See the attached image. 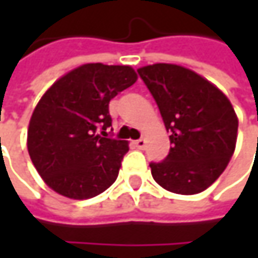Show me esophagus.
I'll list each match as a JSON object with an SVG mask.
<instances>
[{"label":"esophagus","mask_w":258,"mask_h":258,"mask_svg":"<svg viewBox=\"0 0 258 258\" xmlns=\"http://www.w3.org/2000/svg\"><path fill=\"white\" fill-rule=\"evenodd\" d=\"M134 145H136L139 149H145V146H146V140H145V139H139V140H136V142H134Z\"/></svg>","instance_id":"34e87169"}]
</instances>
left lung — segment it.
<instances>
[{
    "instance_id": "obj_1",
    "label": "left lung",
    "mask_w": 258,
    "mask_h": 258,
    "mask_svg": "<svg viewBox=\"0 0 258 258\" xmlns=\"http://www.w3.org/2000/svg\"><path fill=\"white\" fill-rule=\"evenodd\" d=\"M137 73L170 131L169 155L149 164L152 178L176 194L205 191L234 152L237 116L232 103L209 80L180 66L154 64Z\"/></svg>"
}]
</instances>
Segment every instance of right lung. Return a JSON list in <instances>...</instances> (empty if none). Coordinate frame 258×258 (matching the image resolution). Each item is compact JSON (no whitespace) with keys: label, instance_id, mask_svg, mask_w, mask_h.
<instances>
[{"label":"right lung","instance_id":"right-lung-1","mask_svg":"<svg viewBox=\"0 0 258 258\" xmlns=\"http://www.w3.org/2000/svg\"><path fill=\"white\" fill-rule=\"evenodd\" d=\"M137 80L130 66L83 64L40 98L28 127V152L58 194L91 199L118 178L128 143L107 137L109 103Z\"/></svg>","mask_w":258,"mask_h":258}]
</instances>
